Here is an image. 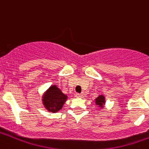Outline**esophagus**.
<instances>
[{
  "mask_svg": "<svg viewBox=\"0 0 149 149\" xmlns=\"http://www.w3.org/2000/svg\"><path fill=\"white\" fill-rule=\"evenodd\" d=\"M75 96H76L77 97H83V94L76 93V94H75Z\"/></svg>",
  "mask_w": 149,
  "mask_h": 149,
  "instance_id": "obj_1",
  "label": "esophagus"
}]
</instances>
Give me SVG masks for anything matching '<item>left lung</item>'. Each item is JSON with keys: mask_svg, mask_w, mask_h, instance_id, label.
<instances>
[{"mask_svg": "<svg viewBox=\"0 0 149 149\" xmlns=\"http://www.w3.org/2000/svg\"><path fill=\"white\" fill-rule=\"evenodd\" d=\"M105 103V100H104V96H99L98 97H97L96 99V104L97 105H98L100 108H103V105Z\"/></svg>", "mask_w": 149, "mask_h": 149, "instance_id": "obj_1", "label": "left lung"}]
</instances>
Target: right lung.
<instances>
[{"label":"right lung","mask_w":149,"mask_h":149,"mask_svg":"<svg viewBox=\"0 0 149 149\" xmlns=\"http://www.w3.org/2000/svg\"><path fill=\"white\" fill-rule=\"evenodd\" d=\"M67 100V96L56 85H52L47 90L43 97V104L49 112H56L61 109Z\"/></svg>","instance_id":"1"}]
</instances>
